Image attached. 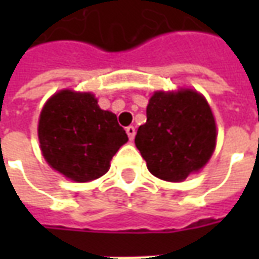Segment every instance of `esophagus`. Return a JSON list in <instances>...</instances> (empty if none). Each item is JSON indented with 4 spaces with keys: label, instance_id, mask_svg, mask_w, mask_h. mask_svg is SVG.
Wrapping results in <instances>:
<instances>
[{
    "label": "esophagus",
    "instance_id": "esophagus-1",
    "mask_svg": "<svg viewBox=\"0 0 259 259\" xmlns=\"http://www.w3.org/2000/svg\"><path fill=\"white\" fill-rule=\"evenodd\" d=\"M126 133H127V136H129L130 140H133V139H135V136H136V127H135V126H127V127H126Z\"/></svg>",
    "mask_w": 259,
    "mask_h": 259
}]
</instances>
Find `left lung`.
Returning <instances> with one entry per match:
<instances>
[{"label": "left lung", "mask_w": 259, "mask_h": 259, "mask_svg": "<svg viewBox=\"0 0 259 259\" xmlns=\"http://www.w3.org/2000/svg\"><path fill=\"white\" fill-rule=\"evenodd\" d=\"M217 126L205 98L191 90L158 91L147 107L135 143L154 176L182 182L211 158Z\"/></svg>", "instance_id": "obj_1"}]
</instances>
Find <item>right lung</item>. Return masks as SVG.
Segmentation results:
<instances>
[{"instance_id":"1","label":"right lung","mask_w":259,"mask_h":259,"mask_svg":"<svg viewBox=\"0 0 259 259\" xmlns=\"http://www.w3.org/2000/svg\"><path fill=\"white\" fill-rule=\"evenodd\" d=\"M38 139L55 170L76 182H90L107 174L127 135L116 115L98 107L93 94L62 90L42 108Z\"/></svg>"}]
</instances>
